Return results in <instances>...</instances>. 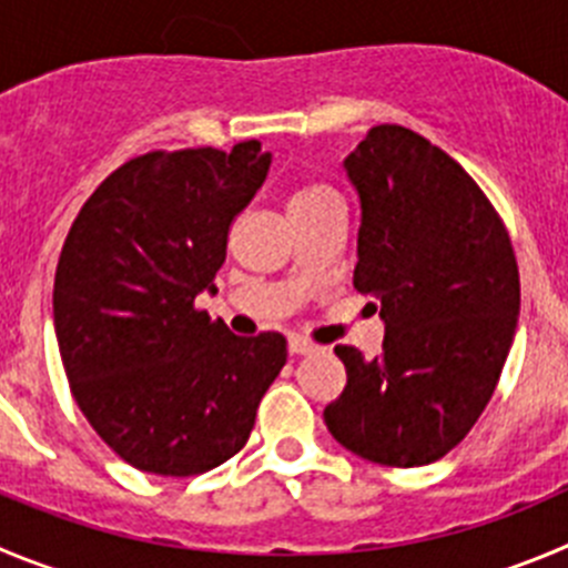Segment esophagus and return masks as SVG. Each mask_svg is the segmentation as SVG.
<instances>
[{
    "mask_svg": "<svg viewBox=\"0 0 568 568\" xmlns=\"http://www.w3.org/2000/svg\"><path fill=\"white\" fill-rule=\"evenodd\" d=\"M316 349L314 342H308V338H302V336H291L288 338V353L291 356H311Z\"/></svg>",
    "mask_w": 568,
    "mask_h": 568,
    "instance_id": "1",
    "label": "esophagus"
}]
</instances>
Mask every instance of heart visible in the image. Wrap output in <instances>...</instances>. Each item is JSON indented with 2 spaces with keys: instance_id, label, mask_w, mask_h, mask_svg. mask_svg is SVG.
<instances>
[{
  "instance_id": "obj_1",
  "label": "heart",
  "mask_w": 568,
  "mask_h": 568,
  "mask_svg": "<svg viewBox=\"0 0 568 568\" xmlns=\"http://www.w3.org/2000/svg\"><path fill=\"white\" fill-rule=\"evenodd\" d=\"M331 199H336V193H333L331 187H325V184H302V187H296L294 193H291L288 212L311 210V206L325 204V201Z\"/></svg>"
}]
</instances>
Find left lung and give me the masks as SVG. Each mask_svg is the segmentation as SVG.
I'll list each match as a JSON object with an SVG mask.
<instances>
[{
    "label": "left lung",
    "mask_w": 568,
    "mask_h": 568,
    "mask_svg": "<svg viewBox=\"0 0 568 568\" xmlns=\"http://www.w3.org/2000/svg\"><path fill=\"white\" fill-rule=\"evenodd\" d=\"M344 171L362 204L353 285L386 336L373 362L336 347L347 386L327 432L369 463H437L485 412L516 336L510 235L463 164L404 125L369 129Z\"/></svg>",
    "instance_id": "left-lung-1"
}]
</instances>
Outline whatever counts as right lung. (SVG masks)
Returning <instances> with one entry per match:
<instances>
[{"instance_id":"add662e5","label":"right lung","mask_w":568,"mask_h":568,"mask_svg":"<svg viewBox=\"0 0 568 568\" xmlns=\"http://www.w3.org/2000/svg\"><path fill=\"white\" fill-rule=\"evenodd\" d=\"M268 164L257 140L142 153L89 195L63 241L52 316L69 389L145 474L195 476L235 457L288 358L280 333L241 338L195 308Z\"/></svg>"}]
</instances>
